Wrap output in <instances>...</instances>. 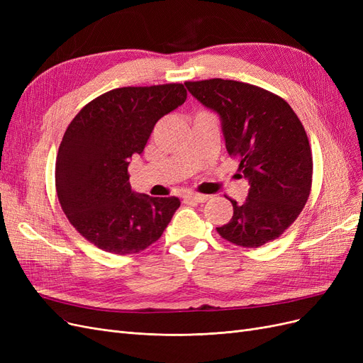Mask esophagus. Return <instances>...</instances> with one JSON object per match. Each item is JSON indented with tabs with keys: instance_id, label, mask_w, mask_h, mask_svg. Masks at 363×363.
<instances>
[{
	"instance_id": "1",
	"label": "esophagus",
	"mask_w": 363,
	"mask_h": 363,
	"mask_svg": "<svg viewBox=\"0 0 363 363\" xmlns=\"http://www.w3.org/2000/svg\"><path fill=\"white\" fill-rule=\"evenodd\" d=\"M207 199H208L207 195H200V194H186V195H183L184 203H204V201H207Z\"/></svg>"
}]
</instances>
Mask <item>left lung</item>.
<instances>
[{
  "instance_id": "obj_1",
  "label": "left lung",
  "mask_w": 363,
  "mask_h": 363,
  "mask_svg": "<svg viewBox=\"0 0 363 363\" xmlns=\"http://www.w3.org/2000/svg\"><path fill=\"white\" fill-rule=\"evenodd\" d=\"M184 86L219 118L225 148L239 159L250 189L233 204L230 221L216 227L228 242L257 248L286 230L303 211L312 186L309 139L283 98L242 82L212 79Z\"/></svg>"
}]
</instances>
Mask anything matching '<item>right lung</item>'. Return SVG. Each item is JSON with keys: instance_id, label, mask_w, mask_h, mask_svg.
I'll return each mask as SVG.
<instances>
[{"instance_id": "add662e5", "label": "right lung", "mask_w": 363, "mask_h": 363, "mask_svg": "<svg viewBox=\"0 0 363 363\" xmlns=\"http://www.w3.org/2000/svg\"><path fill=\"white\" fill-rule=\"evenodd\" d=\"M180 83L118 87L86 104L65 131L56 188L69 223L107 252L131 255L162 236L180 207L177 196L131 189L128 164L142 155L157 121L186 100Z\"/></svg>"}]
</instances>
